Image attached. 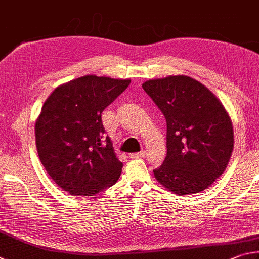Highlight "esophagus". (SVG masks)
<instances>
[{"label":"esophagus","mask_w":259,"mask_h":259,"mask_svg":"<svg viewBox=\"0 0 259 259\" xmlns=\"http://www.w3.org/2000/svg\"><path fill=\"white\" fill-rule=\"evenodd\" d=\"M130 157L132 158V159H138V158H142L144 157V152L141 151V152H135V153H131Z\"/></svg>","instance_id":"34e87169"}]
</instances>
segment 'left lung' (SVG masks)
Wrapping results in <instances>:
<instances>
[{
  "instance_id": "8db88e82",
  "label": "left lung",
  "mask_w": 259,
  "mask_h": 259,
  "mask_svg": "<svg viewBox=\"0 0 259 259\" xmlns=\"http://www.w3.org/2000/svg\"><path fill=\"white\" fill-rule=\"evenodd\" d=\"M142 88L167 122V155L153 169L158 182L181 196L209 188L224 173L234 146L223 104L200 81L184 75L147 80Z\"/></svg>"
}]
</instances>
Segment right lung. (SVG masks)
<instances>
[{
	"instance_id": "1",
	"label": "right lung",
	"mask_w": 259,
	"mask_h": 259,
	"mask_svg": "<svg viewBox=\"0 0 259 259\" xmlns=\"http://www.w3.org/2000/svg\"><path fill=\"white\" fill-rule=\"evenodd\" d=\"M130 83L86 75L45 100L35 124L38 157L54 183L72 196H94L119 179L122 162L104 138L101 113Z\"/></svg>"
}]
</instances>
